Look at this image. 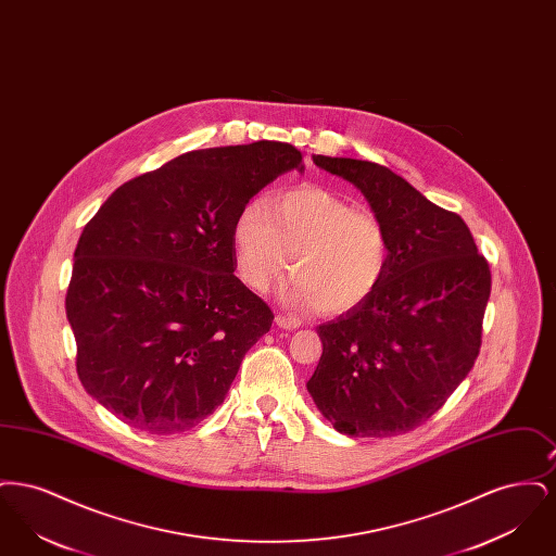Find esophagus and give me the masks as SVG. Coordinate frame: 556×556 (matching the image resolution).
I'll return each instance as SVG.
<instances>
[{"label":"esophagus","instance_id":"obj_1","mask_svg":"<svg viewBox=\"0 0 556 556\" xmlns=\"http://www.w3.org/2000/svg\"><path fill=\"white\" fill-rule=\"evenodd\" d=\"M275 323H277L281 329H298V327H300V320L295 317H288V315H277Z\"/></svg>","mask_w":556,"mask_h":556}]
</instances>
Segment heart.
I'll return each mask as SVG.
<instances>
[{"instance_id":"heart-1","label":"heart","mask_w":556,"mask_h":556,"mask_svg":"<svg viewBox=\"0 0 556 556\" xmlns=\"http://www.w3.org/2000/svg\"><path fill=\"white\" fill-rule=\"evenodd\" d=\"M233 248L239 277L250 290H268L291 261L295 277L283 300L293 308L317 306L325 315L365 304L381 286L392 254L377 214L318 186L290 189L268 206L248 204L233 227Z\"/></svg>"}]
</instances>
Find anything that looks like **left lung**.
<instances>
[{"mask_svg": "<svg viewBox=\"0 0 556 556\" xmlns=\"http://www.w3.org/2000/svg\"><path fill=\"white\" fill-rule=\"evenodd\" d=\"M369 200L390 236V266L365 304L318 325L306 388L340 433L388 438L424 425L476 365L492 290L467 223L388 166L315 156Z\"/></svg>", "mask_w": 556, "mask_h": 556, "instance_id": "8db88e82", "label": "left lung"}]
</instances>
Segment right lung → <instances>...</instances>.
I'll return each mask as SVG.
<instances>
[{
	"label": "right lung",
	"mask_w": 556,
	"mask_h": 556,
	"mask_svg": "<svg viewBox=\"0 0 556 556\" xmlns=\"http://www.w3.org/2000/svg\"><path fill=\"white\" fill-rule=\"evenodd\" d=\"M302 154L254 141L187 152L118 187L80 233L66 317L87 394L148 433H181L225 400L273 311L233 270V227Z\"/></svg>",
	"instance_id": "1"
}]
</instances>
